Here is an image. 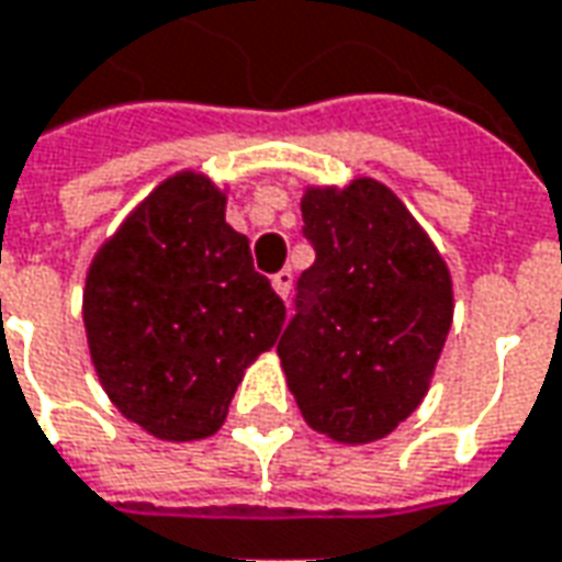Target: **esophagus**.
Returning a JSON list of instances; mask_svg holds the SVG:
<instances>
[{
  "label": "esophagus",
  "instance_id": "esophagus-1",
  "mask_svg": "<svg viewBox=\"0 0 562 562\" xmlns=\"http://www.w3.org/2000/svg\"><path fill=\"white\" fill-rule=\"evenodd\" d=\"M292 270H280L277 277H273V292L280 294V297H289V292H292Z\"/></svg>",
  "mask_w": 562,
  "mask_h": 562
}]
</instances>
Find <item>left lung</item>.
Wrapping results in <instances>:
<instances>
[{
	"label": "left lung",
	"instance_id": "obj_1",
	"mask_svg": "<svg viewBox=\"0 0 562 562\" xmlns=\"http://www.w3.org/2000/svg\"><path fill=\"white\" fill-rule=\"evenodd\" d=\"M316 261L297 280L280 362L310 429L371 445L429 392L453 322V282L429 234L376 179L307 188Z\"/></svg>",
	"mask_w": 562,
	"mask_h": 562
}]
</instances>
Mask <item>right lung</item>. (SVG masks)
<instances>
[{"instance_id":"right-lung-1","label":"right lung","mask_w":562,"mask_h":562,"mask_svg":"<svg viewBox=\"0 0 562 562\" xmlns=\"http://www.w3.org/2000/svg\"><path fill=\"white\" fill-rule=\"evenodd\" d=\"M225 203L210 176L176 172L90 261V362L117 411L160 441L222 429L246 368L285 322Z\"/></svg>"}]
</instances>
